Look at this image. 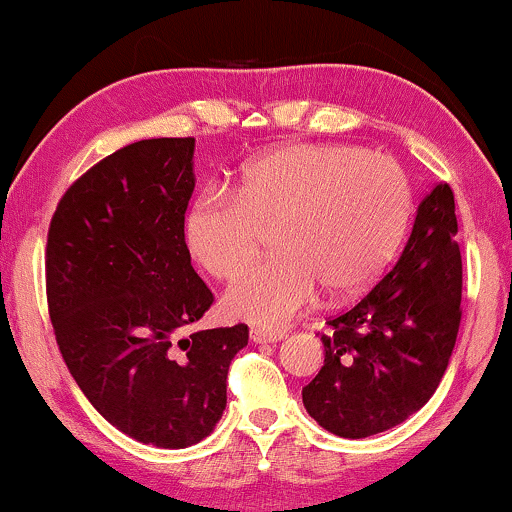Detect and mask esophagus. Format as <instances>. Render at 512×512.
<instances>
[{"instance_id":"esophagus-1","label":"esophagus","mask_w":512,"mask_h":512,"mask_svg":"<svg viewBox=\"0 0 512 512\" xmlns=\"http://www.w3.org/2000/svg\"><path fill=\"white\" fill-rule=\"evenodd\" d=\"M251 341L254 343H277L284 338V331L277 329H261V327H251Z\"/></svg>"}]
</instances>
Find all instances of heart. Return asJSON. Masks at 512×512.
Instances as JSON below:
<instances>
[{
    "label": "heart",
    "instance_id": "heart-1",
    "mask_svg": "<svg viewBox=\"0 0 512 512\" xmlns=\"http://www.w3.org/2000/svg\"><path fill=\"white\" fill-rule=\"evenodd\" d=\"M411 183L397 159L357 145L303 143L251 159L230 192L207 190L183 216V240L199 268L230 282L260 255L267 230L281 256L232 284L235 317L282 327L334 296L367 289L400 247Z\"/></svg>",
    "mask_w": 512,
    "mask_h": 512
}]
</instances>
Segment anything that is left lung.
Segmentation results:
<instances>
[{
  "instance_id": "left-lung-1",
  "label": "left lung",
  "mask_w": 512,
  "mask_h": 512,
  "mask_svg": "<svg viewBox=\"0 0 512 512\" xmlns=\"http://www.w3.org/2000/svg\"><path fill=\"white\" fill-rule=\"evenodd\" d=\"M449 183L418 204L402 254L376 287L329 317L324 367L303 388L308 414L338 437L407 421L447 371L461 324L463 263Z\"/></svg>"
}]
</instances>
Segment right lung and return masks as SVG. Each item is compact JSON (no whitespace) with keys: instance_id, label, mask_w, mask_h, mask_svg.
<instances>
[{"instance_id":"right-lung-1","label":"right lung","mask_w":512,"mask_h":512,"mask_svg":"<svg viewBox=\"0 0 512 512\" xmlns=\"http://www.w3.org/2000/svg\"><path fill=\"white\" fill-rule=\"evenodd\" d=\"M195 138H148L65 190L46 237V303L72 378L105 421L164 449L204 440L225 409L247 324L190 331L214 294L183 240Z\"/></svg>"}]
</instances>
